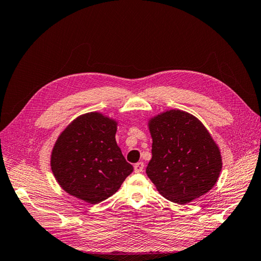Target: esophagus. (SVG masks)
<instances>
[{
    "label": "esophagus",
    "mask_w": 261,
    "mask_h": 261,
    "mask_svg": "<svg viewBox=\"0 0 261 261\" xmlns=\"http://www.w3.org/2000/svg\"><path fill=\"white\" fill-rule=\"evenodd\" d=\"M134 170H135L136 173H141L144 170V163H143V162H138V163H136L134 165Z\"/></svg>",
    "instance_id": "obj_1"
}]
</instances>
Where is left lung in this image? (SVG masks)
<instances>
[{
	"label": "left lung",
	"instance_id": "8db88e82",
	"mask_svg": "<svg viewBox=\"0 0 261 261\" xmlns=\"http://www.w3.org/2000/svg\"><path fill=\"white\" fill-rule=\"evenodd\" d=\"M152 159L146 174L159 192L185 204L214 187L222 169L220 149L201 121L171 109L148 121Z\"/></svg>",
	"mask_w": 261,
	"mask_h": 261
}]
</instances>
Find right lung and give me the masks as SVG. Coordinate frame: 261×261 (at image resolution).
<instances>
[{"label":"right lung","mask_w":261,"mask_h":261,"mask_svg":"<svg viewBox=\"0 0 261 261\" xmlns=\"http://www.w3.org/2000/svg\"><path fill=\"white\" fill-rule=\"evenodd\" d=\"M117 123L100 113L79 116L69 124L51 153V170L72 196L97 204L112 196L133 172L116 143Z\"/></svg>","instance_id":"right-lung-1"}]
</instances>
